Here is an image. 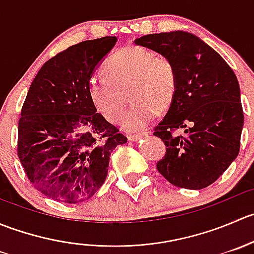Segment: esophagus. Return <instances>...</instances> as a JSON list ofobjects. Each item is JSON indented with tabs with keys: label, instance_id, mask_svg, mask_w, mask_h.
<instances>
[{
	"label": "esophagus",
	"instance_id": "obj_1",
	"mask_svg": "<svg viewBox=\"0 0 254 254\" xmlns=\"http://www.w3.org/2000/svg\"><path fill=\"white\" fill-rule=\"evenodd\" d=\"M146 135H147V132H145V134H132V135H129V136H127V140H129V141L136 142V141H139L140 139H142L143 136H146Z\"/></svg>",
	"mask_w": 254,
	"mask_h": 254
}]
</instances>
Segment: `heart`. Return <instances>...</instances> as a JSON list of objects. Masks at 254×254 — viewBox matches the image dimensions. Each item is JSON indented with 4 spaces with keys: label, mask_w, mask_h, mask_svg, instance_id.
I'll return each instance as SVG.
<instances>
[{
    "label": "heart",
    "mask_w": 254,
    "mask_h": 254,
    "mask_svg": "<svg viewBox=\"0 0 254 254\" xmlns=\"http://www.w3.org/2000/svg\"><path fill=\"white\" fill-rule=\"evenodd\" d=\"M104 77L92 78L88 97L94 108L108 122L122 119L127 96L134 106L123 119L127 131H140L152 120L156 112L172 103L177 88L176 70L170 59L155 55L141 47H127L118 51L103 67Z\"/></svg>",
    "instance_id": "obj_1"
}]
</instances>
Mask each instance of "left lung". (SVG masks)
<instances>
[{
	"instance_id": "8db88e82",
	"label": "left lung",
	"mask_w": 254,
	"mask_h": 254,
	"mask_svg": "<svg viewBox=\"0 0 254 254\" xmlns=\"http://www.w3.org/2000/svg\"><path fill=\"white\" fill-rule=\"evenodd\" d=\"M134 43L170 59L176 70L175 98L153 132L166 145L158 172L179 188H206L240 152L245 118L236 75L220 54L191 33L148 34ZM177 128L185 134L172 135Z\"/></svg>"
}]
</instances>
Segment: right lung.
<instances>
[{
    "mask_svg": "<svg viewBox=\"0 0 254 254\" xmlns=\"http://www.w3.org/2000/svg\"><path fill=\"white\" fill-rule=\"evenodd\" d=\"M115 37L86 40L48 60L28 91L18 123V157L45 196L76 204L99 190L109 158L127 139L97 113L88 83Z\"/></svg>",
    "mask_w": 254,
    "mask_h": 254,
    "instance_id": "1",
    "label": "right lung"
}]
</instances>
